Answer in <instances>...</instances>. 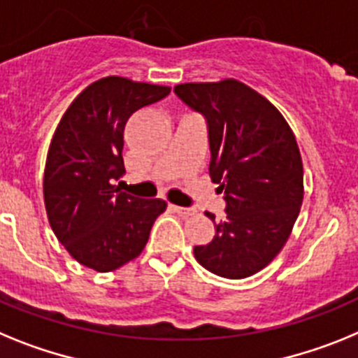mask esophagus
Segmentation results:
<instances>
[{"label": "esophagus", "instance_id": "1", "mask_svg": "<svg viewBox=\"0 0 358 358\" xmlns=\"http://www.w3.org/2000/svg\"><path fill=\"white\" fill-rule=\"evenodd\" d=\"M171 209L175 210V213H178L180 216L187 217V216H192V214L196 213L194 209H191V207H178V205H171Z\"/></svg>", "mask_w": 358, "mask_h": 358}]
</instances>
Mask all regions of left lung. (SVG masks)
<instances>
[{
    "instance_id": "8db88e82",
    "label": "left lung",
    "mask_w": 358,
    "mask_h": 358,
    "mask_svg": "<svg viewBox=\"0 0 358 358\" xmlns=\"http://www.w3.org/2000/svg\"><path fill=\"white\" fill-rule=\"evenodd\" d=\"M176 97L209 127V175L227 217L194 247L203 268L243 279L265 268L287 243L303 205V160L287 120L263 95L236 79L185 83ZM214 222V214H207Z\"/></svg>"
}]
</instances>
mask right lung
<instances>
[{"instance_id": "obj_1", "label": "right lung", "mask_w": 358, "mask_h": 358, "mask_svg": "<svg viewBox=\"0 0 358 358\" xmlns=\"http://www.w3.org/2000/svg\"><path fill=\"white\" fill-rule=\"evenodd\" d=\"M169 92V86L104 77L79 93L59 122L46 157L45 207L54 234L80 265L111 272L141 256L166 210L160 198H135L115 182L126 173L127 119Z\"/></svg>"}]
</instances>
